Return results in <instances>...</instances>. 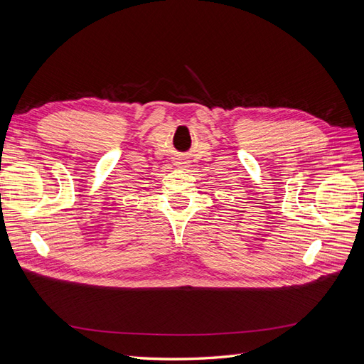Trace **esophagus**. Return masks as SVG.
<instances>
[{"label":"esophagus","instance_id":"esophagus-1","mask_svg":"<svg viewBox=\"0 0 364 364\" xmlns=\"http://www.w3.org/2000/svg\"><path fill=\"white\" fill-rule=\"evenodd\" d=\"M176 165H178L179 168H185V167H188V162L183 159H179V161H176Z\"/></svg>","mask_w":364,"mask_h":364}]
</instances>
